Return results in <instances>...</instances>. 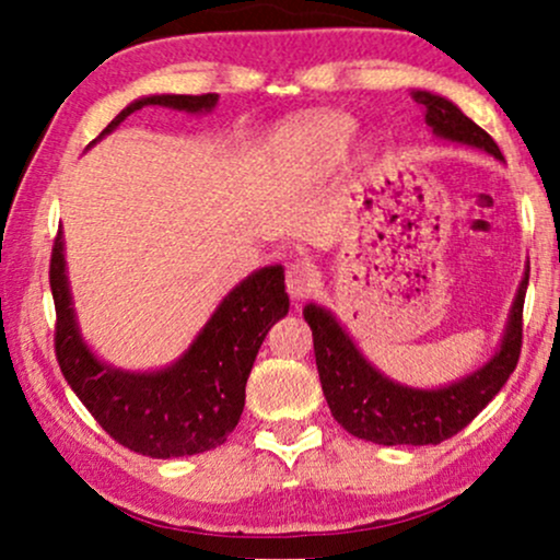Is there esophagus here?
Masks as SVG:
<instances>
[{
    "instance_id": "34e87169",
    "label": "esophagus",
    "mask_w": 560,
    "mask_h": 560,
    "mask_svg": "<svg viewBox=\"0 0 560 560\" xmlns=\"http://www.w3.org/2000/svg\"><path fill=\"white\" fill-rule=\"evenodd\" d=\"M317 280H319L317 269H314L304 259L291 261V265H288V269H285L288 293H291V299H295V301L306 299V295L314 291V285H317Z\"/></svg>"
}]
</instances>
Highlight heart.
Here are the masks:
<instances>
[{
    "instance_id": "obj_1",
    "label": "heart",
    "mask_w": 560,
    "mask_h": 560,
    "mask_svg": "<svg viewBox=\"0 0 560 560\" xmlns=\"http://www.w3.org/2000/svg\"><path fill=\"white\" fill-rule=\"evenodd\" d=\"M353 120L348 115H325L312 125V138L317 143L319 151H327V154H340L348 147L353 136Z\"/></svg>"
}]
</instances>
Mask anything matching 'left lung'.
<instances>
[{
    "label": "left lung",
    "mask_w": 560,
    "mask_h": 560,
    "mask_svg": "<svg viewBox=\"0 0 560 560\" xmlns=\"http://www.w3.org/2000/svg\"><path fill=\"white\" fill-rule=\"evenodd\" d=\"M413 98L424 107V120L432 133L485 149L495 160H503L498 143L448 98L430 91H413ZM527 282L529 267L511 306L501 351L475 374H466L458 383L438 390H419L387 380L361 357L359 348L327 308L308 304L304 319L312 327L319 383L335 422L353 438L377 445H438L462 432L498 396L505 380L516 370L522 353Z\"/></svg>",
    "instance_id": "obj_1"
}]
</instances>
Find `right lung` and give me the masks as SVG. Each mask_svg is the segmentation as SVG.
<instances>
[{
  "label": "right lung",
  "instance_id": "add662e5",
  "mask_svg": "<svg viewBox=\"0 0 560 560\" xmlns=\"http://www.w3.org/2000/svg\"><path fill=\"white\" fill-rule=\"evenodd\" d=\"M217 94H160L130 102L102 136L112 133L136 109L160 104L183 112H212ZM98 136V138H102ZM49 285L55 295V353L68 385L125 448L151 458L196 456L228 440L246 404V380L261 340L288 314L282 267H265L235 285L212 319L173 366L160 372H122L102 364L78 332L62 230L51 246Z\"/></svg>",
  "mask_w": 560,
  "mask_h": 560
}]
</instances>
